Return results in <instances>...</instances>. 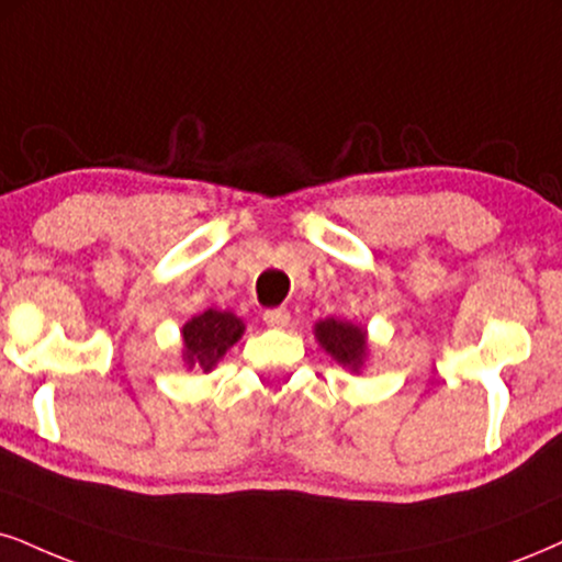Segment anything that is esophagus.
<instances>
[{
    "label": "esophagus",
    "instance_id": "34e87169",
    "mask_svg": "<svg viewBox=\"0 0 562 562\" xmlns=\"http://www.w3.org/2000/svg\"><path fill=\"white\" fill-rule=\"evenodd\" d=\"M262 321H266L270 328H286L289 321H292V313H289L286 307H273L262 313Z\"/></svg>",
    "mask_w": 562,
    "mask_h": 562
}]
</instances>
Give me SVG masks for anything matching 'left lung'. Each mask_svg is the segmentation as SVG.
Wrapping results in <instances>:
<instances>
[{"instance_id":"8db88e82","label":"left lung","mask_w":562,"mask_h":562,"mask_svg":"<svg viewBox=\"0 0 562 562\" xmlns=\"http://www.w3.org/2000/svg\"><path fill=\"white\" fill-rule=\"evenodd\" d=\"M315 336L317 341L323 344V349L328 351L338 364L359 370V364H362V359L367 355V341H364L362 328L328 317V321L315 325Z\"/></svg>"}]
</instances>
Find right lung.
Segmentation results:
<instances>
[{
	"mask_svg": "<svg viewBox=\"0 0 562 562\" xmlns=\"http://www.w3.org/2000/svg\"><path fill=\"white\" fill-rule=\"evenodd\" d=\"M241 334H245V325L232 313L207 310V313L192 317L182 328L187 364L207 372L226 355L228 346L239 341Z\"/></svg>",
	"mask_w": 562,
	"mask_h": 562,
	"instance_id": "right-lung-1",
	"label": "right lung"
}]
</instances>
